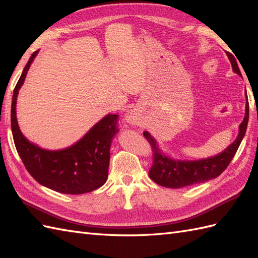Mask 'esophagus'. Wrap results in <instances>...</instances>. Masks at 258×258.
<instances>
[{
  "instance_id": "obj_1",
  "label": "esophagus",
  "mask_w": 258,
  "mask_h": 258,
  "mask_svg": "<svg viewBox=\"0 0 258 258\" xmlns=\"http://www.w3.org/2000/svg\"><path fill=\"white\" fill-rule=\"evenodd\" d=\"M128 121H129L130 123L134 122V117H132V116H129V117H128Z\"/></svg>"
}]
</instances>
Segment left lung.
<instances>
[{
  "instance_id": "1",
  "label": "left lung",
  "mask_w": 258,
  "mask_h": 258,
  "mask_svg": "<svg viewBox=\"0 0 258 258\" xmlns=\"http://www.w3.org/2000/svg\"><path fill=\"white\" fill-rule=\"evenodd\" d=\"M226 53L230 60L232 71L242 77L235 57L228 52ZM245 100V115L243 121L239 126V132L236 140L227 148H225L222 153L208 158L185 160L171 157L161 151L159 144L150 132L144 131L143 135L150 142L154 155V163L150 172H148L150 177L155 183L168 187V188H181V187L207 182L209 179L215 178L220 175L228 167L233 156L238 151L241 141L245 136L248 122V101L246 93Z\"/></svg>"
}]
</instances>
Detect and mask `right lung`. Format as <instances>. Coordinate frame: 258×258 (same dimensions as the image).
I'll return each mask as SVG.
<instances>
[{
    "label": "right lung",
    "instance_id": "1",
    "mask_svg": "<svg viewBox=\"0 0 258 258\" xmlns=\"http://www.w3.org/2000/svg\"><path fill=\"white\" fill-rule=\"evenodd\" d=\"M37 51L30 57L14 89L11 124L15 146L28 172L37 183L54 191L80 195L95 190L107 179L110 148L118 132L117 115L107 114L73 145L62 150H45L22 135L16 116L19 89Z\"/></svg>",
    "mask_w": 258,
    "mask_h": 258
}]
</instances>
